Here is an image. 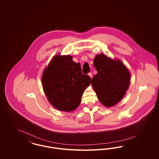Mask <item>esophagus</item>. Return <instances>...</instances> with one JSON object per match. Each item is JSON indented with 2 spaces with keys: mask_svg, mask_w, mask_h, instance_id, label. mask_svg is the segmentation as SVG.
Wrapping results in <instances>:
<instances>
[{
  "mask_svg": "<svg viewBox=\"0 0 159 159\" xmlns=\"http://www.w3.org/2000/svg\"><path fill=\"white\" fill-rule=\"evenodd\" d=\"M88 75H89V76H90V77H91V78H92V73H91V72H90V73H88Z\"/></svg>",
  "mask_w": 159,
  "mask_h": 159,
  "instance_id": "34e87169",
  "label": "esophagus"
}]
</instances>
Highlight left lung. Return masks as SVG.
Here are the masks:
<instances>
[{"mask_svg":"<svg viewBox=\"0 0 159 159\" xmlns=\"http://www.w3.org/2000/svg\"><path fill=\"white\" fill-rule=\"evenodd\" d=\"M97 74L93 77L92 86L102 105L110 107L118 103L128 89L130 75L119 60H112L105 54H98L93 60Z\"/></svg>","mask_w":159,"mask_h":159,"instance_id":"obj_1","label":"left lung"}]
</instances>
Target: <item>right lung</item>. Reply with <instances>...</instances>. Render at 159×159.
Returning a JSON list of instances; mask_svg holds the SVG:
<instances>
[{
	"mask_svg": "<svg viewBox=\"0 0 159 159\" xmlns=\"http://www.w3.org/2000/svg\"><path fill=\"white\" fill-rule=\"evenodd\" d=\"M42 86L51 104L63 111H71L81 102L91 78L82 75L79 63L71 55H55L43 71Z\"/></svg>",
	"mask_w": 159,
	"mask_h": 159,
	"instance_id": "add662e5",
	"label": "right lung"
}]
</instances>
